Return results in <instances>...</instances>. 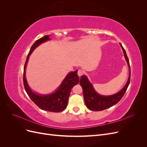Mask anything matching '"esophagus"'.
Wrapping results in <instances>:
<instances>
[{"label": "esophagus", "mask_w": 147, "mask_h": 147, "mask_svg": "<svg viewBox=\"0 0 147 147\" xmlns=\"http://www.w3.org/2000/svg\"><path fill=\"white\" fill-rule=\"evenodd\" d=\"M83 73H84V72H83V70H78V72H77L78 75L79 77H81L82 75L83 74Z\"/></svg>", "instance_id": "esophagus-1"}]
</instances>
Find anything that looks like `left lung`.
Instances as JSON below:
<instances>
[{
    "instance_id": "1",
    "label": "left lung",
    "mask_w": 147,
    "mask_h": 147,
    "mask_svg": "<svg viewBox=\"0 0 147 147\" xmlns=\"http://www.w3.org/2000/svg\"><path fill=\"white\" fill-rule=\"evenodd\" d=\"M119 44L123 51L124 56L125 57V59L128 65L129 70V77L127 83L125 84V86L119 92L116 93V94L110 96H103L98 94L96 91L92 84L89 81V80L86 75H82L80 80V85L83 89L84 100V102H85L86 106L87 107L88 109L91 110H104L114 105L115 104H117L124 96V93L126 91L129 84L131 77L129 61L125 50H124V48L121 45V44Z\"/></svg>"
}]
</instances>
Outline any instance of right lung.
I'll return each instance as SVG.
<instances>
[{
  "instance_id": "obj_1",
  "label": "right lung",
  "mask_w": 147,
  "mask_h": 147,
  "mask_svg": "<svg viewBox=\"0 0 147 147\" xmlns=\"http://www.w3.org/2000/svg\"><path fill=\"white\" fill-rule=\"evenodd\" d=\"M49 35H45L39 38L31 47L26 63L24 67L23 82L25 90L29 97L40 109L51 112H60L65 110L68 103L71 89L79 82V77L77 74L78 70L74 72H70L66 75L61 84L55 92L48 94H39L33 91L29 87L26 78V68L27 66L29 56L35 48L42 43L50 40Z\"/></svg>"
}]
</instances>
